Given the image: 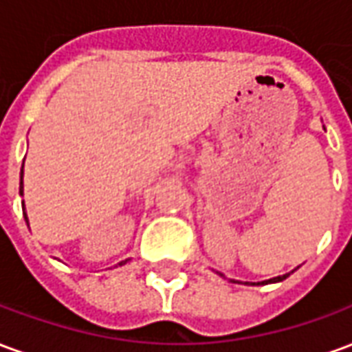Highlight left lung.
<instances>
[{
  "label": "left lung",
  "instance_id": "obj_1",
  "mask_svg": "<svg viewBox=\"0 0 352 352\" xmlns=\"http://www.w3.org/2000/svg\"><path fill=\"white\" fill-rule=\"evenodd\" d=\"M288 275H290V273H285V275H279V277H273V279L262 280V283H251V285H256V287H258V285H267V283H279V280L287 279ZM230 280H232V283H239V280H234V279H230ZM245 285H247V283H245Z\"/></svg>",
  "mask_w": 352,
  "mask_h": 352
}]
</instances>
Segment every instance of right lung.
<instances>
[{
  "label": "right lung",
  "mask_w": 352,
  "mask_h": 352,
  "mask_svg": "<svg viewBox=\"0 0 352 352\" xmlns=\"http://www.w3.org/2000/svg\"><path fill=\"white\" fill-rule=\"evenodd\" d=\"M22 177H24V164H22V171H20V194H24V190H22V188H24V186H22ZM22 206H24V204H22ZM24 219H26L28 222V214H24ZM126 262H128V260H124V262H120L118 265L126 264Z\"/></svg>",
  "instance_id": "right-lung-1"
}]
</instances>
